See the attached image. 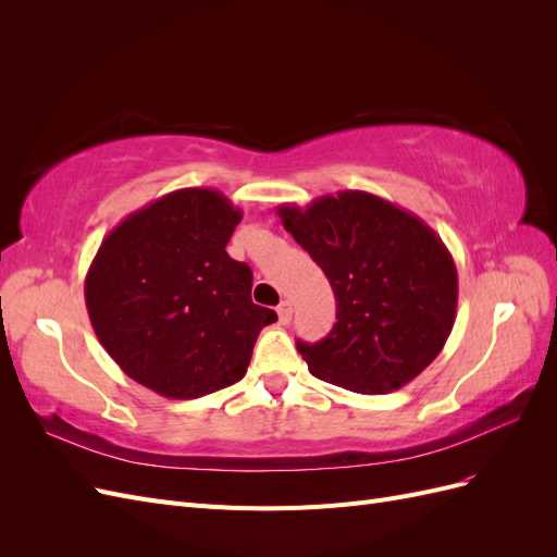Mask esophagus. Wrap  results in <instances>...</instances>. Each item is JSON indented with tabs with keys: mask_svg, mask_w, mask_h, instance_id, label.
Segmentation results:
<instances>
[{
	"mask_svg": "<svg viewBox=\"0 0 557 557\" xmlns=\"http://www.w3.org/2000/svg\"><path fill=\"white\" fill-rule=\"evenodd\" d=\"M276 313H278V320H281L283 325H285V323H290V318H293V307H290V301H288V299H283L281 305L276 307Z\"/></svg>",
	"mask_w": 557,
	"mask_h": 557,
	"instance_id": "34e87169",
	"label": "esophagus"
}]
</instances>
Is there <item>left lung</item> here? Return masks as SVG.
Segmentation results:
<instances>
[{
	"label": "left lung",
	"instance_id": "left-lung-1",
	"mask_svg": "<svg viewBox=\"0 0 557 557\" xmlns=\"http://www.w3.org/2000/svg\"><path fill=\"white\" fill-rule=\"evenodd\" d=\"M278 215L336 297L325 339L297 342L315 379L385 395L440 356L458 309V269L430 225L362 190L318 197L307 209L283 205Z\"/></svg>",
	"mask_w": 557,
	"mask_h": 557
}]
</instances>
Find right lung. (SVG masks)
Masks as SVG:
<instances>
[{
	"label": "right lung",
	"instance_id": "1",
	"mask_svg": "<svg viewBox=\"0 0 557 557\" xmlns=\"http://www.w3.org/2000/svg\"><path fill=\"white\" fill-rule=\"evenodd\" d=\"M242 211L211 188H183L129 213L99 246L86 307L123 372L170 399L244 379L276 311L252 305V272L227 256Z\"/></svg>",
	"mask_w": 557,
	"mask_h": 557
}]
</instances>
